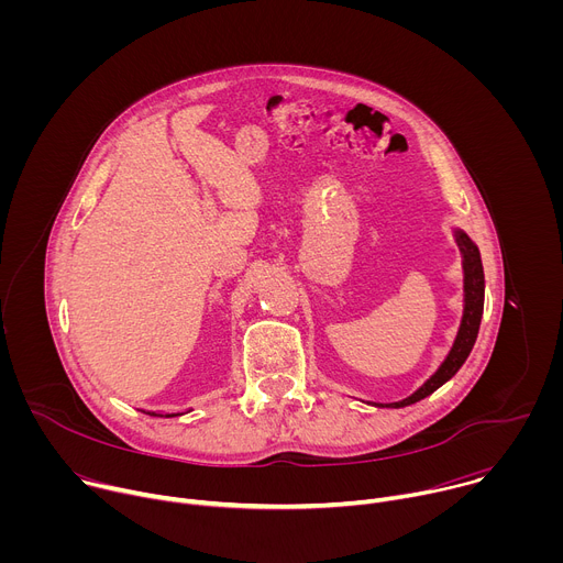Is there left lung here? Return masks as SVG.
<instances>
[{
    "instance_id": "left-lung-1",
    "label": "left lung",
    "mask_w": 563,
    "mask_h": 563,
    "mask_svg": "<svg viewBox=\"0 0 563 563\" xmlns=\"http://www.w3.org/2000/svg\"><path fill=\"white\" fill-rule=\"evenodd\" d=\"M456 245L463 256V291H465V300H463L465 307H463V318H461L456 341H454L448 358L441 363V367L412 396L398 400V404H389L391 408L412 406V404H417V400L430 396L434 389H439L445 380H450L459 372V367L465 363V358L470 356V352L474 347L478 325H481V316H484V285H486L484 283V265H481V254H478L476 245L463 231H456Z\"/></svg>"
}]
</instances>
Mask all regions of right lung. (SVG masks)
<instances>
[{
    "mask_svg": "<svg viewBox=\"0 0 563 563\" xmlns=\"http://www.w3.org/2000/svg\"><path fill=\"white\" fill-rule=\"evenodd\" d=\"M148 415H153V412H148ZM153 417H159V415H153ZM167 417H174V415H167Z\"/></svg>",
    "mask_w": 563,
    "mask_h": 563,
    "instance_id": "1",
    "label": "right lung"
}]
</instances>
